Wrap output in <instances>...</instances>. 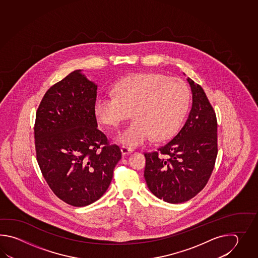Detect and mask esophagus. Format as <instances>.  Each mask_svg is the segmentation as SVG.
<instances>
[{
    "instance_id": "34e87169",
    "label": "esophagus",
    "mask_w": 258,
    "mask_h": 258,
    "mask_svg": "<svg viewBox=\"0 0 258 258\" xmlns=\"http://www.w3.org/2000/svg\"><path fill=\"white\" fill-rule=\"evenodd\" d=\"M121 151L122 155H128V154L133 152V149H132V148H126V147H121Z\"/></svg>"
}]
</instances>
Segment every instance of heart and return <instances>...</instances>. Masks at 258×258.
Returning a JSON list of instances; mask_svg holds the SVG:
<instances>
[{
    "instance_id": "obj_1",
    "label": "heart",
    "mask_w": 258,
    "mask_h": 258,
    "mask_svg": "<svg viewBox=\"0 0 258 258\" xmlns=\"http://www.w3.org/2000/svg\"><path fill=\"white\" fill-rule=\"evenodd\" d=\"M112 94H99L94 103L98 120L118 126L130 115L134 121L115 137L125 147H138L151 137L161 141L180 126L190 104V91L180 78L161 74H136L121 79Z\"/></svg>"
}]
</instances>
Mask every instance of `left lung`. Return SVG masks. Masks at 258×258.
<instances>
[{"label": "left lung", "mask_w": 258, "mask_h": 258, "mask_svg": "<svg viewBox=\"0 0 258 258\" xmlns=\"http://www.w3.org/2000/svg\"><path fill=\"white\" fill-rule=\"evenodd\" d=\"M192 109L178 134L157 151L145 153V180L154 196L179 204L196 197L208 183L218 155L217 117L200 85L187 78Z\"/></svg>", "instance_id": "8db88e82"}]
</instances>
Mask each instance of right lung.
Here are the masks:
<instances>
[{"mask_svg":"<svg viewBox=\"0 0 258 258\" xmlns=\"http://www.w3.org/2000/svg\"><path fill=\"white\" fill-rule=\"evenodd\" d=\"M98 86L81 70L48 89L34 126L36 156L44 179L57 198L85 207L109 188L121 152L99 131L94 110Z\"/></svg>","mask_w":258,"mask_h":258,"instance_id":"1","label":"right lung"}]
</instances>
